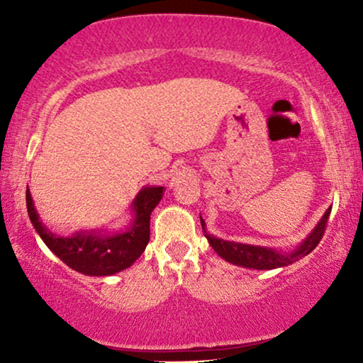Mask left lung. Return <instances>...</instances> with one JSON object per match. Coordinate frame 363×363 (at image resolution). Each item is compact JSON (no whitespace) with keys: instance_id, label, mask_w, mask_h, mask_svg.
Segmentation results:
<instances>
[{"instance_id":"1","label":"left lung","mask_w":363,"mask_h":363,"mask_svg":"<svg viewBox=\"0 0 363 363\" xmlns=\"http://www.w3.org/2000/svg\"><path fill=\"white\" fill-rule=\"evenodd\" d=\"M330 210L325 211L324 218H322L319 225L315 226V230L311 233V236L302 242V245L297 247L296 251L289 252V255H279V252L267 250V247L261 246H250V245H241V242H233V241H223L218 240L215 236L206 235V240L210 241L213 250H215L218 255H220L223 259L228 262H233L236 266L242 267H252V269H274V267H282L287 264H292V262L299 261L301 257L309 255L311 251L315 250V246L319 245L322 236H324L327 223H329ZM201 228L205 230V221L201 220Z\"/></svg>"}]
</instances>
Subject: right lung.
<instances>
[{
	"instance_id": "right-lung-1",
	"label": "right lung",
	"mask_w": 363,
	"mask_h": 363,
	"mask_svg": "<svg viewBox=\"0 0 363 363\" xmlns=\"http://www.w3.org/2000/svg\"><path fill=\"white\" fill-rule=\"evenodd\" d=\"M163 191H165L163 186L143 188L133 201L135 221L132 228L113 236H54L39 221L29 190H26V206L29 220L36 228L39 236L64 264L87 276H108L127 269L145 251V246L150 240V215L153 208L162 200Z\"/></svg>"
}]
</instances>
